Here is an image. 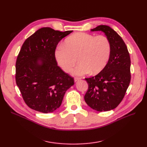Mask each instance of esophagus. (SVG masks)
Listing matches in <instances>:
<instances>
[{"mask_svg":"<svg viewBox=\"0 0 147 147\" xmlns=\"http://www.w3.org/2000/svg\"><path fill=\"white\" fill-rule=\"evenodd\" d=\"M80 79H81V78H80V77H75L74 78V82H76L80 80Z\"/></svg>","mask_w":147,"mask_h":147,"instance_id":"34e87169","label":"esophagus"}]
</instances>
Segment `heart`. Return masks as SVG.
<instances>
[{"label": "heart", "mask_w": 147, "mask_h": 147, "mask_svg": "<svg viewBox=\"0 0 147 147\" xmlns=\"http://www.w3.org/2000/svg\"><path fill=\"white\" fill-rule=\"evenodd\" d=\"M112 47L105 36L96 37L83 32H77L67 38L55 51L57 64L64 72H70L77 63L74 71L76 75L91 72L97 74L103 70L110 59Z\"/></svg>", "instance_id": "1"}]
</instances>
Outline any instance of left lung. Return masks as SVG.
Masks as SVG:
<instances>
[{
    "instance_id": "obj_1",
    "label": "left lung",
    "mask_w": 147,
    "mask_h": 147,
    "mask_svg": "<svg viewBox=\"0 0 147 147\" xmlns=\"http://www.w3.org/2000/svg\"><path fill=\"white\" fill-rule=\"evenodd\" d=\"M91 31L103 32L112 50L105 67L96 76L85 78L88 90L84 98L93 110L106 112L116 108L125 95L131 81L130 56L122 38L109 26L100 25Z\"/></svg>"
}]
</instances>
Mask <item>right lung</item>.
Here are the masks:
<instances>
[{
	"mask_svg": "<svg viewBox=\"0 0 147 147\" xmlns=\"http://www.w3.org/2000/svg\"><path fill=\"white\" fill-rule=\"evenodd\" d=\"M72 30L42 28L26 40L16 62V82L27 105L48 113L61 106L66 91L74 84L55 59L56 46Z\"/></svg>",
	"mask_w": 147,
	"mask_h": 147,
	"instance_id": "right-lung-1",
	"label": "right lung"
}]
</instances>
